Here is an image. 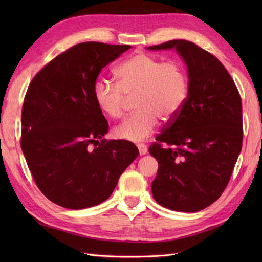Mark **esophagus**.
Segmentation results:
<instances>
[{"label":"esophagus","instance_id":"34e87169","mask_svg":"<svg viewBox=\"0 0 262 262\" xmlns=\"http://www.w3.org/2000/svg\"><path fill=\"white\" fill-rule=\"evenodd\" d=\"M137 148H138V151H140L141 155H144V154L147 153V146L144 145V144H138Z\"/></svg>","mask_w":262,"mask_h":262}]
</instances>
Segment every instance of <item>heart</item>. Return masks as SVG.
Returning <instances> with one entry per match:
<instances>
[{"label": "heart", "mask_w": 262, "mask_h": 262, "mask_svg": "<svg viewBox=\"0 0 262 262\" xmlns=\"http://www.w3.org/2000/svg\"><path fill=\"white\" fill-rule=\"evenodd\" d=\"M117 84L100 80L94 84V100L98 108L110 118H120L134 98L136 113L114 130L120 140L140 142L154 132L158 118L173 120L185 105L188 76L183 66L176 60L163 62L147 54H136L116 69Z\"/></svg>", "instance_id": "obj_1"}]
</instances>
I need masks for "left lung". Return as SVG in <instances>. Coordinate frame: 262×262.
<instances>
[{
  "instance_id": "8db88e82",
  "label": "left lung",
  "mask_w": 262,
  "mask_h": 262,
  "mask_svg": "<svg viewBox=\"0 0 262 262\" xmlns=\"http://www.w3.org/2000/svg\"><path fill=\"white\" fill-rule=\"evenodd\" d=\"M170 48L187 65L189 92L148 148L159 162L152 193L165 208L194 213L216 202L230 181L242 148V101L224 65L196 43L178 39L148 47Z\"/></svg>"
}]
</instances>
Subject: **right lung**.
<instances>
[{
  "label": "right lung",
  "mask_w": 262,
  "mask_h": 262,
  "mask_svg": "<svg viewBox=\"0 0 262 262\" xmlns=\"http://www.w3.org/2000/svg\"><path fill=\"white\" fill-rule=\"evenodd\" d=\"M129 48L77 43L43 66L28 88L22 152L39 190L62 207L82 209L104 202L137 158L132 142L103 138L109 125L93 94L101 70Z\"/></svg>",
  "instance_id": "right-lung-1"
}]
</instances>
